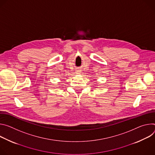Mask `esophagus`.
Masks as SVG:
<instances>
[{
  "label": "esophagus",
  "mask_w": 155,
  "mask_h": 155,
  "mask_svg": "<svg viewBox=\"0 0 155 155\" xmlns=\"http://www.w3.org/2000/svg\"><path fill=\"white\" fill-rule=\"evenodd\" d=\"M76 73L78 74H80L81 73V71L80 70H76Z\"/></svg>",
  "instance_id": "34e87169"
}]
</instances>
